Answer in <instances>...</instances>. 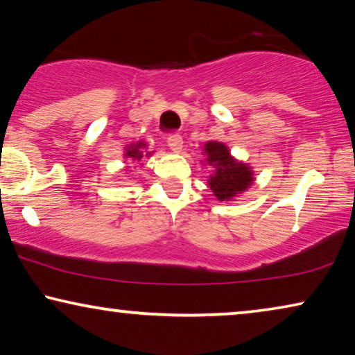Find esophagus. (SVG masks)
Returning <instances> with one entry per match:
<instances>
[{
    "label": "esophagus",
    "mask_w": 355,
    "mask_h": 355,
    "mask_svg": "<svg viewBox=\"0 0 355 355\" xmlns=\"http://www.w3.org/2000/svg\"><path fill=\"white\" fill-rule=\"evenodd\" d=\"M167 145H168V148H171L173 153H180V151H182V148H183V139L180 135L168 137Z\"/></svg>",
    "instance_id": "34e87169"
}]
</instances>
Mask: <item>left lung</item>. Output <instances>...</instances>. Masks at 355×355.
Returning a JSON list of instances; mask_svg holds the SVG:
<instances>
[{
  "mask_svg": "<svg viewBox=\"0 0 355 355\" xmlns=\"http://www.w3.org/2000/svg\"><path fill=\"white\" fill-rule=\"evenodd\" d=\"M209 166L214 172L209 178V187L218 200H231L237 194L250 188L253 182L252 168L244 162H237L230 155L228 146L220 141H207L204 145Z\"/></svg>",
  "mask_w": 355,
  "mask_h": 355,
  "instance_id": "8db88e82",
  "label": "left lung"
}]
</instances>
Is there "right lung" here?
<instances>
[{"mask_svg": "<svg viewBox=\"0 0 355 355\" xmlns=\"http://www.w3.org/2000/svg\"><path fill=\"white\" fill-rule=\"evenodd\" d=\"M145 146V144H141V141H139L137 145H130L129 148L125 150V157H130V159L134 161H140L141 157H144V151H141V148ZM150 155V153H146V156Z\"/></svg>", "mask_w": 355, "mask_h": 355, "instance_id": "obj_1", "label": "right lung"}]
</instances>
